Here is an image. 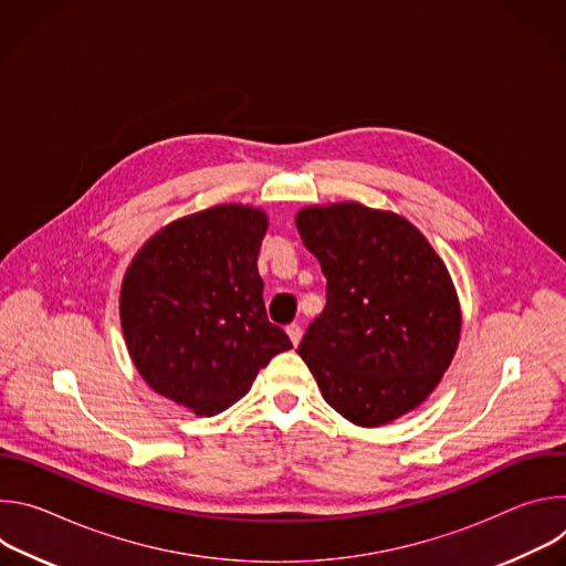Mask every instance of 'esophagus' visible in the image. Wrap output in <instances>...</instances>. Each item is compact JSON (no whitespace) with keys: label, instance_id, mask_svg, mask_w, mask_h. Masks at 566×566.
Segmentation results:
<instances>
[{"label":"esophagus","instance_id":"34e87169","mask_svg":"<svg viewBox=\"0 0 566 566\" xmlns=\"http://www.w3.org/2000/svg\"><path fill=\"white\" fill-rule=\"evenodd\" d=\"M286 334H289V338H291L293 345H300V340H302V327L297 325V322H293V325L286 327Z\"/></svg>","mask_w":566,"mask_h":566}]
</instances>
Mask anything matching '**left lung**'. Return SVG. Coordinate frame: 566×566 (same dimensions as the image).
<instances>
[{
	"label": "left lung",
	"mask_w": 566,
	"mask_h": 566,
	"mask_svg": "<svg viewBox=\"0 0 566 566\" xmlns=\"http://www.w3.org/2000/svg\"><path fill=\"white\" fill-rule=\"evenodd\" d=\"M295 226L327 277V304L297 347L322 396L365 428L421 406L461 332L441 258L408 219L360 203L304 208Z\"/></svg>",
	"instance_id": "obj_1"
}]
</instances>
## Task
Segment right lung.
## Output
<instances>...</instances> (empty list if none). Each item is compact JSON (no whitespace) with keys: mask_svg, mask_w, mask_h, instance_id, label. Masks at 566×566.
Wrapping results in <instances>:
<instances>
[{"mask_svg":"<svg viewBox=\"0 0 566 566\" xmlns=\"http://www.w3.org/2000/svg\"><path fill=\"white\" fill-rule=\"evenodd\" d=\"M266 214L214 206L156 232L129 264L120 325L145 382L197 415H219L291 340L269 322L258 255Z\"/></svg>","mask_w":566,"mask_h":566,"instance_id":"1","label":"right lung"}]
</instances>
